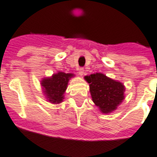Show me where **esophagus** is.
<instances>
[{"label": "esophagus", "instance_id": "1", "mask_svg": "<svg viewBox=\"0 0 157 157\" xmlns=\"http://www.w3.org/2000/svg\"><path fill=\"white\" fill-rule=\"evenodd\" d=\"M84 71H85V70H84L83 68H79L78 69V74L80 75H84Z\"/></svg>", "mask_w": 157, "mask_h": 157}]
</instances>
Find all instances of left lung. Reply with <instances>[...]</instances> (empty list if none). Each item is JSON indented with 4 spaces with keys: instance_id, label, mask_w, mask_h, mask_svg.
Returning <instances> with one entry per match:
<instances>
[{
    "instance_id": "obj_1",
    "label": "left lung",
    "mask_w": 157,
    "mask_h": 157,
    "mask_svg": "<svg viewBox=\"0 0 157 157\" xmlns=\"http://www.w3.org/2000/svg\"><path fill=\"white\" fill-rule=\"evenodd\" d=\"M89 83L93 102L103 113L113 112L124 99V86L102 73L84 77Z\"/></svg>"
}]
</instances>
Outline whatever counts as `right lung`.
Instances as JSON below:
<instances>
[{
  "label": "right lung",
  "mask_w": 157,
  "mask_h": 157,
  "mask_svg": "<svg viewBox=\"0 0 157 157\" xmlns=\"http://www.w3.org/2000/svg\"><path fill=\"white\" fill-rule=\"evenodd\" d=\"M74 76L72 73L59 71L51 77L44 78L41 81L43 92L48 102L58 104L63 101L64 94L67 88L70 79Z\"/></svg>",
  "instance_id": "add662e5"
}]
</instances>
